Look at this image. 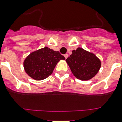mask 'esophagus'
I'll list each match as a JSON object with an SVG mask.
<instances>
[{
    "instance_id": "34e87169",
    "label": "esophagus",
    "mask_w": 122,
    "mask_h": 122,
    "mask_svg": "<svg viewBox=\"0 0 122 122\" xmlns=\"http://www.w3.org/2000/svg\"><path fill=\"white\" fill-rule=\"evenodd\" d=\"M68 56H69V55H68V54H65V55H64V57H65V59H67V57H68Z\"/></svg>"
}]
</instances>
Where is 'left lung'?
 I'll use <instances>...</instances> for the list:
<instances>
[{"mask_svg":"<svg viewBox=\"0 0 122 122\" xmlns=\"http://www.w3.org/2000/svg\"><path fill=\"white\" fill-rule=\"evenodd\" d=\"M66 62L74 76L81 81L92 79L101 67V61L96 55L81 47L73 50Z\"/></svg>","mask_w":122,"mask_h":122,"instance_id":"8db88e82","label":"left lung"}]
</instances>
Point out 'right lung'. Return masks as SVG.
<instances>
[{"mask_svg":"<svg viewBox=\"0 0 122 122\" xmlns=\"http://www.w3.org/2000/svg\"><path fill=\"white\" fill-rule=\"evenodd\" d=\"M65 59L59 51L45 47L28 55L24 61V68L29 76L41 81L51 75L59 61Z\"/></svg>","mask_w":122,"mask_h":122,"instance_id":"obj_1","label":"right lung"}]
</instances>
